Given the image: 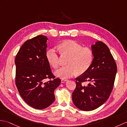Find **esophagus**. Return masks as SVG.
Here are the masks:
<instances>
[{
	"instance_id": "esophagus-1",
	"label": "esophagus",
	"mask_w": 127,
	"mask_h": 127,
	"mask_svg": "<svg viewBox=\"0 0 127 127\" xmlns=\"http://www.w3.org/2000/svg\"><path fill=\"white\" fill-rule=\"evenodd\" d=\"M67 80L66 79H62V80H61V82H62V83H65V82L66 81H67Z\"/></svg>"
}]
</instances>
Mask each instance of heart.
Listing matches in <instances>:
<instances>
[{
	"label": "heart",
	"instance_id": "heart-1",
	"mask_svg": "<svg viewBox=\"0 0 127 127\" xmlns=\"http://www.w3.org/2000/svg\"><path fill=\"white\" fill-rule=\"evenodd\" d=\"M60 54L70 56L67 62L68 65L62 66L55 72L61 78H67L77 73L82 74L89 69L93 61V52L90 48L82 47L74 40H68L57 46ZM47 61L54 68L56 69L60 64V55L55 48L50 49L46 53Z\"/></svg>",
	"mask_w": 127,
	"mask_h": 127
}]
</instances>
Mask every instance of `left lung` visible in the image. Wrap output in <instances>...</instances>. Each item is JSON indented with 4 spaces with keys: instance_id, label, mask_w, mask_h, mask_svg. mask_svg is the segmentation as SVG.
<instances>
[{
    "instance_id": "obj_1",
    "label": "left lung",
    "mask_w": 127,
    "mask_h": 127,
    "mask_svg": "<svg viewBox=\"0 0 127 127\" xmlns=\"http://www.w3.org/2000/svg\"><path fill=\"white\" fill-rule=\"evenodd\" d=\"M94 59L86 72L76 78L73 104L79 109L91 111L108 99L113 89L117 65L108 47L102 42L91 46ZM84 82H89L84 85Z\"/></svg>"
}]
</instances>
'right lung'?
Here are the masks:
<instances>
[{
	"instance_id": "right-lung-1",
	"label": "right lung",
	"mask_w": 127,
	"mask_h": 127,
	"mask_svg": "<svg viewBox=\"0 0 127 127\" xmlns=\"http://www.w3.org/2000/svg\"><path fill=\"white\" fill-rule=\"evenodd\" d=\"M47 40L46 36L38 35L26 40L15 58L18 90L26 103L37 109L54 102V91L61 82L53 75L47 61ZM46 79L49 80L45 82Z\"/></svg>"
}]
</instances>
